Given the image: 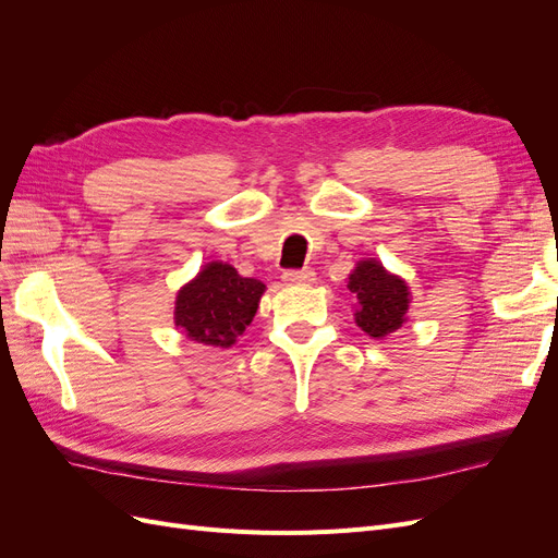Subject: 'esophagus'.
Returning a JSON list of instances; mask_svg holds the SVG:
<instances>
[{"label": "esophagus", "mask_w": 558, "mask_h": 558, "mask_svg": "<svg viewBox=\"0 0 558 558\" xmlns=\"http://www.w3.org/2000/svg\"><path fill=\"white\" fill-rule=\"evenodd\" d=\"M281 279H283V283H289V286H310V283L316 281V275L307 267L305 269H286Z\"/></svg>", "instance_id": "obj_1"}]
</instances>
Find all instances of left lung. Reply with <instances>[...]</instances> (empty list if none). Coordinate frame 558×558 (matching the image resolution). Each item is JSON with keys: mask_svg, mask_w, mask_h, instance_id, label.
Wrapping results in <instances>:
<instances>
[{"mask_svg": "<svg viewBox=\"0 0 558 558\" xmlns=\"http://www.w3.org/2000/svg\"><path fill=\"white\" fill-rule=\"evenodd\" d=\"M347 291L353 298L356 326L375 340H386L408 320L410 286L402 277L388 272L377 258L356 263L347 279Z\"/></svg>", "mask_w": 558, "mask_h": 558, "instance_id": "left-lung-1", "label": "left lung"}]
</instances>
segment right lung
Instances as JSON below:
<instances>
[{
	"instance_id": "add662e5",
	"label": "right lung",
	"mask_w": 558,
	"mask_h": 558,
	"mask_svg": "<svg viewBox=\"0 0 558 558\" xmlns=\"http://www.w3.org/2000/svg\"><path fill=\"white\" fill-rule=\"evenodd\" d=\"M265 283L238 275L223 260L202 265L174 300V326L195 344L230 349L253 320Z\"/></svg>"
}]
</instances>
